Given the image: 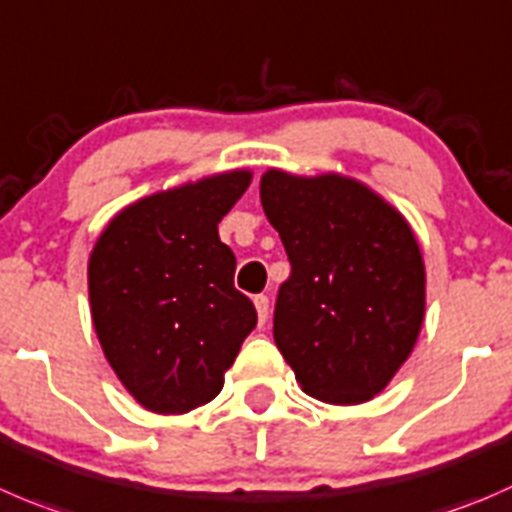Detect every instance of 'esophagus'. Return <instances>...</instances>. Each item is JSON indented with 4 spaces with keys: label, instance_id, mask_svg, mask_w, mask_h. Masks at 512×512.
I'll list each match as a JSON object with an SVG mask.
<instances>
[{
    "label": "esophagus",
    "instance_id": "34e87169",
    "mask_svg": "<svg viewBox=\"0 0 512 512\" xmlns=\"http://www.w3.org/2000/svg\"><path fill=\"white\" fill-rule=\"evenodd\" d=\"M255 307H257V317H260V322L265 325L267 312H270V300H267V295H255Z\"/></svg>",
    "mask_w": 512,
    "mask_h": 512
}]
</instances>
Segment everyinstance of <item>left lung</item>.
Listing matches in <instances>:
<instances>
[{
    "label": "left lung",
    "instance_id": "1",
    "mask_svg": "<svg viewBox=\"0 0 512 512\" xmlns=\"http://www.w3.org/2000/svg\"><path fill=\"white\" fill-rule=\"evenodd\" d=\"M260 200L292 272L275 302L277 350L307 395L357 405L385 390L425 317V265L405 217L362 182L270 170Z\"/></svg>",
    "mask_w": 512,
    "mask_h": 512
}]
</instances>
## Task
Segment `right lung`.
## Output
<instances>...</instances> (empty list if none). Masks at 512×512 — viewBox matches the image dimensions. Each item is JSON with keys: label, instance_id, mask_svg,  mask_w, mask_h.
Returning <instances> with one entry per match:
<instances>
[{"label": "right lung", "instance_id": "add662e5", "mask_svg": "<svg viewBox=\"0 0 512 512\" xmlns=\"http://www.w3.org/2000/svg\"><path fill=\"white\" fill-rule=\"evenodd\" d=\"M247 170L157 192L112 217L89 255V305L104 357L127 393L160 415L217 398L255 330L217 225L250 187Z\"/></svg>", "mask_w": 512, "mask_h": 512}]
</instances>
